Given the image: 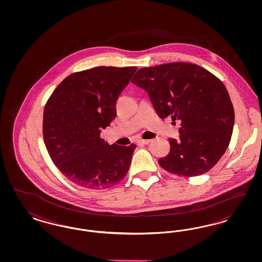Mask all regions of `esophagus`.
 <instances>
[{"label":"esophagus","mask_w":262,"mask_h":262,"mask_svg":"<svg viewBox=\"0 0 262 262\" xmlns=\"http://www.w3.org/2000/svg\"><path fill=\"white\" fill-rule=\"evenodd\" d=\"M150 141H151L150 139H138L137 143L138 144H148Z\"/></svg>","instance_id":"obj_1"}]
</instances>
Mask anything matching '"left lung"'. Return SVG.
Segmentation results:
<instances>
[{
  "instance_id": "1",
  "label": "left lung",
  "mask_w": 262,
  "mask_h": 262,
  "mask_svg": "<svg viewBox=\"0 0 262 262\" xmlns=\"http://www.w3.org/2000/svg\"><path fill=\"white\" fill-rule=\"evenodd\" d=\"M132 81L148 94L161 119L170 116L181 125L179 138H169V154L158 160L163 169L196 177L213 168L230 143L235 122L223 82L189 62L143 68Z\"/></svg>"
}]
</instances>
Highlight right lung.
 Instances as JSON below:
<instances>
[{"instance_id":"1","label":"right lung","mask_w":262,"mask_h":262,"mask_svg":"<svg viewBox=\"0 0 262 262\" xmlns=\"http://www.w3.org/2000/svg\"><path fill=\"white\" fill-rule=\"evenodd\" d=\"M136 67H97L66 77L43 114V137L57 168L86 188H108L128 171L136 144L109 145L100 137L116 118V102Z\"/></svg>"}]
</instances>
